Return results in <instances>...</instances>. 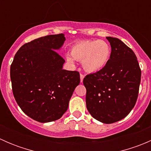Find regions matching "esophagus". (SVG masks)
Segmentation results:
<instances>
[{
  "label": "esophagus",
  "mask_w": 151,
  "mask_h": 151,
  "mask_svg": "<svg viewBox=\"0 0 151 151\" xmlns=\"http://www.w3.org/2000/svg\"><path fill=\"white\" fill-rule=\"evenodd\" d=\"M84 77H85L84 74H80V82H81V83L83 81V79H84Z\"/></svg>",
  "instance_id": "1"
}]
</instances>
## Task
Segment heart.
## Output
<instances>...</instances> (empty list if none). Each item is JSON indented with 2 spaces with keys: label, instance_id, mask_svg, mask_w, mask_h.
I'll return each mask as SVG.
<instances>
[{
  "label": "heart",
  "instance_id": "1",
  "mask_svg": "<svg viewBox=\"0 0 151 151\" xmlns=\"http://www.w3.org/2000/svg\"><path fill=\"white\" fill-rule=\"evenodd\" d=\"M71 54L66 55L68 63L74 64V60L82 61L83 68L88 72L100 71L106 66L111 55L110 45L103 40H84L72 45Z\"/></svg>",
  "mask_w": 151,
  "mask_h": 151
}]
</instances>
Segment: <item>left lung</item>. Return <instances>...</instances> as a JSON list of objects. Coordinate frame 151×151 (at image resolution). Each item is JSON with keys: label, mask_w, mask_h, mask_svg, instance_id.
Segmentation results:
<instances>
[{"label": "left lung", "mask_w": 151, "mask_h": 151, "mask_svg": "<svg viewBox=\"0 0 151 151\" xmlns=\"http://www.w3.org/2000/svg\"><path fill=\"white\" fill-rule=\"evenodd\" d=\"M111 55L104 68L87 75L86 106L93 118L104 123L119 121L136 104L141 69L133 50L117 38L106 37Z\"/></svg>", "instance_id": "left-lung-1"}]
</instances>
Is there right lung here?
Here are the masks:
<instances>
[{
  "label": "right lung",
  "instance_id": "add662e5",
  "mask_svg": "<svg viewBox=\"0 0 151 151\" xmlns=\"http://www.w3.org/2000/svg\"><path fill=\"white\" fill-rule=\"evenodd\" d=\"M64 34L48 35L22 45L10 68L12 91L17 103L32 119L56 121L66 112L80 73L63 69L65 60L56 50Z\"/></svg>",
  "mask_w": 151,
  "mask_h": 151
}]
</instances>
